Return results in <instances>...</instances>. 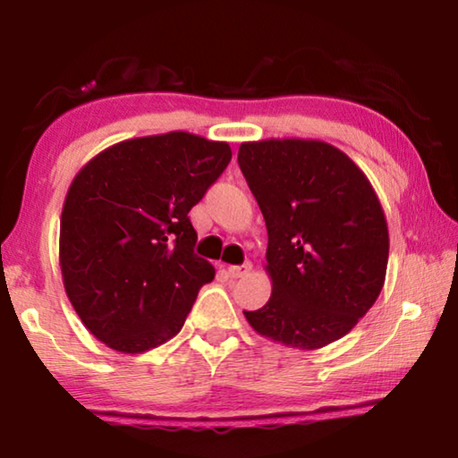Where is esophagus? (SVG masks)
<instances>
[{"mask_svg": "<svg viewBox=\"0 0 458 458\" xmlns=\"http://www.w3.org/2000/svg\"><path fill=\"white\" fill-rule=\"evenodd\" d=\"M250 268H252L250 262H244V265H234V267H228V275L232 278H242L250 273Z\"/></svg>", "mask_w": 458, "mask_h": 458, "instance_id": "esophagus-1", "label": "esophagus"}]
</instances>
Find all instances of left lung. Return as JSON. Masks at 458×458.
Masks as SVG:
<instances>
[{"mask_svg": "<svg viewBox=\"0 0 458 458\" xmlns=\"http://www.w3.org/2000/svg\"><path fill=\"white\" fill-rule=\"evenodd\" d=\"M238 165L267 222L273 294L244 311L278 344L319 350L350 333L386 281L387 224L374 188L337 147L313 139L242 143Z\"/></svg>", "mask_w": 458, "mask_h": 458, "instance_id": "obj_1", "label": "left lung"}]
</instances>
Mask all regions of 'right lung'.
<instances>
[{"instance_id": "add662e5", "label": "right lung", "mask_w": 458, "mask_h": 458, "mask_svg": "<svg viewBox=\"0 0 458 458\" xmlns=\"http://www.w3.org/2000/svg\"><path fill=\"white\" fill-rule=\"evenodd\" d=\"M230 159L228 143L174 131L108 147L76 174L60 218L62 281L111 350L165 344L212 283L188 214Z\"/></svg>"}]
</instances>
